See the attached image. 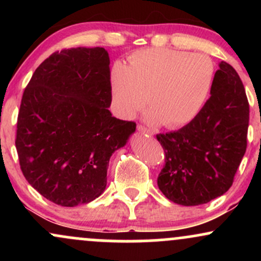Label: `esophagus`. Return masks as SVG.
I'll return each mask as SVG.
<instances>
[{"instance_id": "esophagus-1", "label": "esophagus", "mask_w": 261, "mask_h": 261, "mask_svg": "<svg viewBox=\"0 0 261 261\" xmlns=\"http://www.w3.org/2000/svg\"><path fill=\"white\" fill-rule=\"evenodd\" d=\"M137 130H139L140 133H142V134L147 135V136H153V131H152L151 128H148V127L143 126V125H141V124L137 125Z\"/></svg>"}]
</instances>
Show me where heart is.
<instances>
[{"instance_id":"heart-1","label":"heart","mask_w":261,"mask_h":261,"mask_svg":"<svg viewBox=\"0 0 261 261\" xmlns=\"http://www.w3.org/2000/svg\"><path fill=\"white\" fill-rule=\"evenodd\" d=\"M128 61L115 62L110 71L113 106L124 119L142 110L148 94L146 120L185 126L201 113L216 81V65L205 54L152 47L134 53Z\"/></svg>"}]
</instances>
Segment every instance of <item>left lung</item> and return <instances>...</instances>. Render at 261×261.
<instances>
[{
	"label": "left lung",
	"mask_w": 261,
	"mask_h": 261,
	"mask_svg": "<svg viewBox=\"0 0 261 261\" xmlns=\"http://www.w3.org/2000/svg\"><path fill=\"white\" fill-rule=\"evenodd\" d=\"M249 103L241 77L221 61L201 113L178 131L158 134L164 166L157 184L170 201L207 203L232 187L247 149Z\"/></svg>",
	"instance_id": "obj_1"
}]
</instances>
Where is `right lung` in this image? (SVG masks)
<instances>
[{
  "label": "right lung",
  "mask_w": 261,
  "mask_h": 261,
  "mask_svg": "<svg viewBox=\"0 0 261 261\" xmlns=\"http://www.w3.org/2000/svg\"><path fill=\"white\" fill-rule=\"evenodd\" d=\"M109 64L103 47L64 49L41 62L23 92L16 135L20 169L56 205L73 207L101 195L110 155L136 128L108 109Z\"/></svg>",
  "instance_id": "1"
}]
</instances>
